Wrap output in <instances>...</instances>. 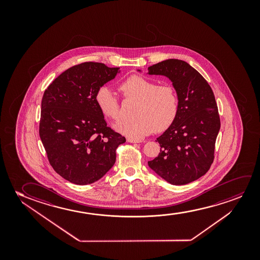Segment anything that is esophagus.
Listing matches in <instances>:
<instances>
[{
	"label": "esophagus",
	"instance_id": "1",
	"mask_svg": "<svg viewBox=\"0 0 260 260\" xmlns=\"http://www.w3.org/2000/svg\"><path fill=\"white\" fill-rule=\"evenodd\" d=\"M127 141H128V143H140V142H141V141H140V140H137V139H131V138H128V139H127Z\"/></svg>",
	"mask_w": 260,
	"mask_h": 260
}]
</instances>
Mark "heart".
<instances>
[{
  "label": "heart",
  "instance_id": "b5f03b06",
  "mask_svg": "<svg viewBox=\"0 0 260 260\" xmlns=\"http://www.w3.org/2000/svg\"><path fill=\"white\" fill-rule=\"evenodd\" d=\"M119 90L125 100L139 101L134 114L135 120H122L114 125L116 132L131 139H144L153 132H164L178 116L179 101L172 86L159 85L151 79L132 75L121 82ZM96 103L106 117L117 120L120 116L119 99L109 87L99 89Z\"/></svg>",
  "mask_w": 260,
  "mask_h": 260
}]
</instances>
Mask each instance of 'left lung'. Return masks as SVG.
Listing matches in <instances>:
<instances>
[{
    "mask_svg": "<svg viewBox=\"0 0 260 260\" xmlns=\"http://www.w3.org/2000/svg\"><path fill=\"white\" fill-rule=\"evenodd\" d=\"M147 74L170 79L179 101L178 116L157 138L161 149L148 166L171 185L188 184L206 174L213 162L220 128L213 91L199 72L179 59L153 64Z\"/></svg>",
    "mask_w": 260,
    "mask_h": 260,
    "instance_id": "8db88e82",
    "label": "left lung"
}]
</instances>
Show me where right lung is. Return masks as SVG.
Here are the masks:
<instances>
[{
	"label": "right lung",
	"mask_w": 260,
	"mask_h": 260,
	"mask_svg": "<svg viewBox=\"0 0 260 260\" xmlns=\"http://www.w3.org/2000/svg\"><path fill=\"white\" fill-rule=\"evenodd\" d=\"M120 68L85 62L68 68L45 89L40 138L50 165L76 185H89L107 174L124 137L107 127L96 103V91L115 78Z\"/></svg>",
	"instance_id": "obj_1"
}]
</instances>
